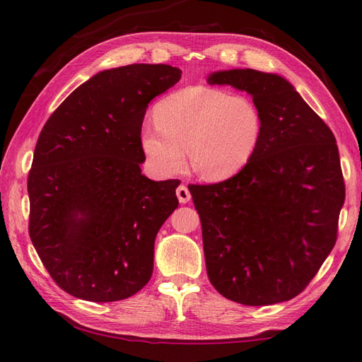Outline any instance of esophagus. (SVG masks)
<instances>
[{
  "mask_svg": "<svg viewBox=\"0 0 362 362\" xmlns=\"http://www.w3.org/2000/svg\"><path fill=\"white\" fill-rule=\"evenodd\" d=\"M175 194H177V197H179V202H180V204L189 202L191 193H189V189H188L185 185H180L179 188H177V189H175Z\"/></svg>",
  "mask_w": 362,
  "mask_h": 362,
  "instance_id": "34e87169",
  "label": "esophagus"
}]
</instances>
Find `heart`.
Returning a JSON list of instances; mask_svg holds the SVG:
<instances>
[{
  "instance_id": "b5f03b06",
  "label": "heart",
  "mask_w": 362,
  "mask_h": 362,
  "mask_svg": "<svg viewBox=\"0 0 362 362\" xmlns=\"http://www.w3.org/2000/svg\"><path fill=\"white\" fill-rule=\"evenodd\" d=\"M157 126L141 132V148L160 175L182 173L187 149L193 171L205 180L240 173L255 153L263 121L258 107L243 95L213 87H187L153 109Z\"/></svg>"
}]
</instances>
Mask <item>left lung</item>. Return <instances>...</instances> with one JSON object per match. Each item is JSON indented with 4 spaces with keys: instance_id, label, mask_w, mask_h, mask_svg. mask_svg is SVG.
Listing matches in <instances>:
<instances>
[{
    "instance_id": "obj_1",
    "label": "left lung",
    "mask_w": 362,
    "mask_h": 362,
    "mask_svg": "<svg viewBox=\"0 0 362 362\" xmlns=\"http://www.w3.org/2000/svg\"><path fill=\"white\" fill-rule=\"evenodd\" d=\"M206 81L247 91L263 121L258 148L240 173L188 187L206 274L236 303L286 302L308 286L337 240L345 185L336 138L279 74L245 68Z\"/></svg>"
}]
</instances>
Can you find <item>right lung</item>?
Returning a JSON list of instances; mask_svg holds the SVG:
<instances>
[{
  "label": "right lung",
  "instance_id": "1",
  "mask_svg": "<svg viewBox=\"0 0 362 362\" xmlns=\"http://www.w3.org/2000/svg\"><path fill=\"white\" fill-rule=\"evenodd\" d=\"M182 78L171 65L104 70L46 121L28 175L29 236L68 294L118 302L151 280L153 243L179 201L180 180L153 182L141 126L148 104Z\"/></svg>",
  "mask_w": 362,
  "mask_h": 362
}]
</instances>
